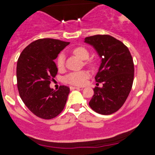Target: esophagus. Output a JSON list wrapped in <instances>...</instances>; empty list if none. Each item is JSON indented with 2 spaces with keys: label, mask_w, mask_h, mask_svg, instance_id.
Wrapping results in <instances>:
<instances>
[{
  "label": "esophagus",
  "mask_w": 155,
  "mask_h": 155,
  "mask_svg": "<svg viewBox=\"0 0 155 155\" xmlns=\"http://www.w3.org/2000/svg\"><path fill=\"white\" fill-rule=\"evenodd\" d=\"M70 90H75V89H79V88H80V87H75V86H70Z\"/></svg>",
  "instance_id": "esophagus-1"
}]
</instances>
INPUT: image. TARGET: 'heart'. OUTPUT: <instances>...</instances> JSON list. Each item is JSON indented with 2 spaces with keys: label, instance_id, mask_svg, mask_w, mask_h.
<instances>
[{
  "label": "heart",
  "instance_id": "heart-1",
  "mask_svg": "<svg viewBox=\"0 0 155 155\" xmlns=\"http://www.w3.org/2000/svg\"><path fill=\"white\" fill-rule=\"evenodd\" d=\"M73 53L77 57L82 60H87L89 58V51L84 46H79L73 49ZM65 56L64 53H60L56 59V64L58 69L64 68V66ZM89 74L87 71L82 70V71L73 72L69 73L65 77V81L69 84L74 85H82L86 82L87 79L88 78Z\"/></svg>",
  "mask_w": 155,
  "mask_h": 155
}]
</instances>
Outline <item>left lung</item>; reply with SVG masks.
I'll use <instances>...</instances> for the list:
<instances>
[{"label": "left lung", "mask_w": 155, "mask_h": 155, "mask_svg": "<svg viewBox=\"0 0 155 155\" xmlns=\"http://www.w3.org/2000/svg\"><path fill=\"white\" fill-rule=\"evenodd\" d=\"M84 42L93 46L101 60L95 81L103 86L94 88L89 106L97 113L111 115L122 107L130 92L134 76L132 56L125 45L112 36H91Z\"/></svg>", "instance_id": "left-lung-1"}]
</instances>
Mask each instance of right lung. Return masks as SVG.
Masks as SVG:
<instances>
[{
	"mask_svg": "<svg viewBox=\"0 0 155 155\" xmlns=\"http://www.w3.org/2000/svg\"><path fill=\"white\" fill-rule=\"evenodd\" d=\"M69 44L54 39H40L29 44L18 58L16 77L19 95L39 118L51 119L65 107L70 88L62 85L56 91L49 85L58 73L54 60Z\"/></svg>",
	"mask_w": 155,
	"mask_h": 155,
	"instance_id": "obj_1",
	"label": "right lung"
}]
</instances>
